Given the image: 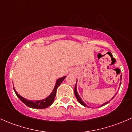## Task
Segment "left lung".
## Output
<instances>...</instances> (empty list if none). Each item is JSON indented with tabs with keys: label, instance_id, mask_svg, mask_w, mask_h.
<instances>
[{
	"label": "left lung",
	"instance_id": "left-lung-1",
	"mask_svg": "<svg viewBox=\"0 0 132 132\" xmlns=\"http://www.w3.org/2000/svg\"><path fill=\"white\" fill-rule=\"evenodd\" d=\"M120 85H121V83H120ZM74 92H75V96H76V99L78 100V102H79V103H80V104H81L82 105H83V106H88L87 105H86V104H85V103H84L83 101H82V100L81 99V98H80V97H79V95H78V93H77V91H76V85H75V90H74ZM115 96H116V95H115V96H114L113 97V98H112V99H113V98L114 97H115ZM110 101V100L109 101H107V102H106V103H105L103 104V105H101L100 106H104V105H106V104L108 103H109Z\"/></svg>",
	"mask_w": 132,
	"mask_h": 132
}]
</instances>
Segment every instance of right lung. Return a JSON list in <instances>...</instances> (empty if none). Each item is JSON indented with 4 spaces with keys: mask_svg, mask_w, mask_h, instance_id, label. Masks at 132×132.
Returning <instances> with one entry per match:
<instances>
[{
    "mask_svg": "<svg viewBox=\"0 0 132 132\" xmlns=\"http://www.w3.org/2000/svg\"><path fill=\"white\" fill-rule=\"evenodd\" d=\"M66 78V76H64V77L58 79L56 81V85H55L54 89L52 92L51 94L47 98H46V99L42 100H39V101H30L29 100L25 99L24 98L20 96L17 93L15 92V89L14 88V92H15V94L26 105H27V106L30 107L32 108H37V109H43V108H47L48 106H50V105H51L53 104V103L54 102V98L56 95V91H57V88L59 87V85H61L64 79V78Z\"/></svg>",
    "mask_w": 132,
    "mask_h": 132,
    "instance_id": "add662e5",
    "label": "right lung"
}]
</instances>
